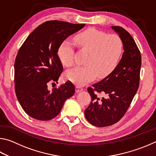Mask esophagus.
<instances>
[{
  "label": "esophagus",
  "mask_w": 156,
  "mask_h": 156,
  "mask_svg": "<svg viewBox=\"0 0 156 156\" xmlns=\"http://www.w3.org/2000/svg\"><path fill=\"white\" fill-rule=\"evenodd\" d=\"M83 89H83V87L79 86V85H76V92L81 91H83Z\"/></svg>",
  "instance_id": "esophagus-1"
}]
</instances>
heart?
<instances>
[{
	"instance_id": "b5f03b06",
	"label": "heart",
	"mask_w": 156,
	"mask_h": 156,
	"mask_svg": "<svg viewBox=\"0 0 156 156\" xmlns=\"http://www.w3.org/2000/svg\"><path fill=\"white\" fill-rule=\"evenodd\" d=\"M81 50L87 51L84 64L68 71L66 77L78 85L93 80L96 75L105 78L118 65L123 51L122 39L116 34H107L95 28L82 31L76 36ZM58 56L66 67H72L75 62L73 44L69 39L63 41L58 49Z\"/></svg>"
}]
</instances>
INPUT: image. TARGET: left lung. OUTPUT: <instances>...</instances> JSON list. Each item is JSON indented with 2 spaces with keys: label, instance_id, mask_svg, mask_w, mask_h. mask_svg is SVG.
<instances>
[{
  "label": "left lung",
  "instance_id": "1",
  "mask_svg": "<svg viewBox=\"0 0 156 156\" xmlns=\"http://www.w3.org/2000/svg\"><path fill=\"white\" fill-rule=\"evenodd\" d=\"M112 28L122 39L125 51L109 76L87 88L91 102L84 111L88 122L99 127L112 125L123 117L140 84L142 57L136 42L122 27L112 26ZM97 93L103 94L105 97L101 99Z\"/></svg>",
  "mask_w": 156,
  "mask_h": 156
}]
</instances>
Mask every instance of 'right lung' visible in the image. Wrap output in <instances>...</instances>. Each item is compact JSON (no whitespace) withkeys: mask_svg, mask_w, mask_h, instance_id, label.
<instances>
[{"mask_svg":"<svg viewBox=\"0 0 156 156\" xmlns=\"http://www.w3.org/2000/svg\"><path fill=\"white\" fill-rule=\"evenodd\" d=\"M84 25L47 21L36 28L20 47L14 62L15 92L30 117L43 121L53 119L60 113L65 100L74 94L75 87L71 81L51 91L47 86L57 83L62 72L58 56L60 43Z\"/></svg>","mask_w":156,"mask_h":156,"instance_id":"add662e5","label":"right lung"}]
</instances>
